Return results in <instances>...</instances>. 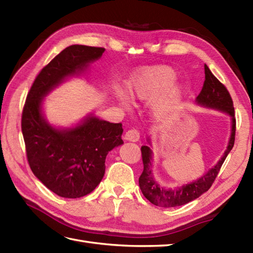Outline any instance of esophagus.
Returning <instances> with one entry per match:
<instances>
[{"label":"esophagus","instance_id":"esophagus-1","mask_svg":"<svg viewBox=\"0 0 253 253\" xmlns=\"http://www.w3.org/2000/svg\"><path fill=\"white\" fill-rule=\"evenodd\" d=\"M124 138H125L127 141L136 142L139 140V139H140V133H139V131L137 129H129L128 131H126Z\"/></svg>","mask_w":253,"mask_h":253}]
</instances>
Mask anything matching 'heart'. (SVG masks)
Segmentation results:
<instances>
[{"label":"heart","instance_id":"b5f03b06","mask_svg":"<svg viewBox=\"0 0 253 253\" xmlns=\"http://www.w3.org/2000/svg\"><path fill=\"white\" fill-rule=\"evenodd\" d=\"M176 73L169 66H157L148 68L128 83V92L132 99L139 101L152 100L165 92L154 102L153 112L158 117H164L174 110L182 93L179 84H173ZM115 94L121 103L128 107L129 100L120 88H115Z\"/></svg>","mask_w":253,"mask_h":253}]
</instances>
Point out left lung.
Wrapping results in <instances>:
<instances>
[{
  "label": "left lung",
  "instance_id": "obj_1",
  "mask_svg": "<svg viewBox=\"0 0 253 253\" xmlns=\"http://www.w3.org/2000/svg\"><path fill=\"white\" fill-rule=\"evenodd\" d=\"M204 73H206V80H204L200 94L196 98V103L202 107H206V109L223 112L230 117V137L226 150H225L222 158L218 160V162L213 168L210 169L206 174L202 175L200 178L179 187L166 188L161 186L153 176L152 144L151 139L148 137L147 142L149 143V146L141 147L143 170L140 177H139V187H140L143 196L157 207L174 208L184 206V204L189 203L190 201L203 195L212 186L225 159H226L230 150L234 147L236 120L233 100L230 98V94L227 89L225 88V85L218 82V79L214 76L207 65H204Z\"/></svg>",
  "mask_w": 253,
  "mask_h": 253
}]
</instances>
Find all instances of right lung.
Masks as SVG:
<instances>
[{
  "label": "right lung",
  "instance_id": "add662e5",
  "mask_svg": "<svg viewBox=\"0 0 253 253\" xmlns=\"http://www.w3.org/2000/svg\"><path fill=\"white\" fill-rule=\"evenodd\" d=\"M103 47L74 44L63 50L38 75L27 95L21 130L32 173L57 196L80 198L92 192L105 173V159L123 144L122 124L89 114L72 127H57L43 113L45 96L98 61Z\"/></svg>",
  "mask_w": 253,
  "mask_h": 253
}]
</instances>
